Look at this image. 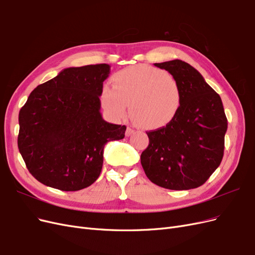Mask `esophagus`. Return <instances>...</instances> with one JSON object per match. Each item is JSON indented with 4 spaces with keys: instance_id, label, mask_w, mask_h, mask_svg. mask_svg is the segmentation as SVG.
<instances>
[{
    "instance_id": "obj_1",
    "label": "esophagus",
    "mask_w": 255,
    "mask_h": 255,
    "mask_svg": "<svg viewBox=\"0 0 255 255\" xmlns=\"http://www.w3.org/2000/svg\"><path fill=\"white\" fill-rule=\"evenodd\" d=\"M133 132H134V130H133L132 128H130V127H127V129H126V132H125V134H126V136H130V135H132V134H133Z\"/></svg>"
}]
</instances>
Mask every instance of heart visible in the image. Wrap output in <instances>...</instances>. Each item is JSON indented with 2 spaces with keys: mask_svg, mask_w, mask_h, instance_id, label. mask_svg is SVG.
<instances>
[{
  "mask_svg": "<svg viewBox=\"0 0 255 255\" xmlns=\"http://www.w3.org/2000/svg\"><path fill=\"white\" fill-rule=\"evenodd\" d=\"M115 86L104 84L100 100L115 119H123L129 104L130 117L140 127L158 129L171 123L180 111L181 85L166 70L139 64L113 75Z\"/></svg>",
  "mask_w": 255,
  "mask_h": 255,
  "instance_id": "b5f03b06",
  "label": "heart"
}]
</instances>
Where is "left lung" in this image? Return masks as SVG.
<instances>
[{
  "label": "left lung",
  "instance_id": "8db88e82",
  "mask_svg": "<svg viewBox=\"0 0 255 255\" xmlns=\"http://www.w3.org/2000/svg\"><path fill=\"white\" fill-rule=\"evenodd\" d=\"M181 85L182 105L165 127L148 131L140 164L150 181L171 190L202 186L222 162L228 123L221 97L181 60L155 63Z\"/></svg>",
  "mask_w": 255,
  "mask_h": 255
}]
</instances>
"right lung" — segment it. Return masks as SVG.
Instances as JSON below:
<instances>
[{
  "label": "right lung",
  "mask_w": 255,
  "mask_h": 255,
  "mask_svg": "<svg viewBox=\"0 0 255 255\" xmlns=\"http://www.w3.org/2000/svg\"><path fill=\"white\" fill-rule=\"evenodd\" d=\"M107 64L62 70L39 85L18 113L17 146L40 183L78 191L98 180L104 147L125 136L126 126L102 118L100 94Z\"/></svg>",
  "instance_id": "obj_1"
}]
</instances>
